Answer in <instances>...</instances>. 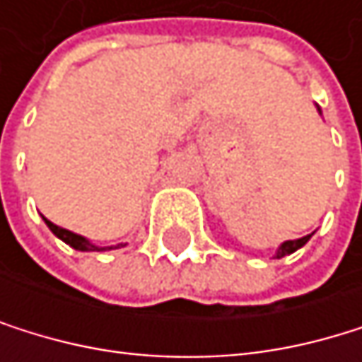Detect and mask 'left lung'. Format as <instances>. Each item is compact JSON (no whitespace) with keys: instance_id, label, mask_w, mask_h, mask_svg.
I'll return each mask as SVG.
<instances>
[{"instance_id":"1","label":"left lung","mask_w":362,"mask_h":362,"mask_svg":"<svg viewBox=\"0 0 362 362\" xmlns=\"http://www.w3.org/2000/svg\"><path fill=\"white\" fill-rule=\"evenodd\" d=\"M317 110H319V115H322V108L317 106ZM310 236H313V234H306V236H302V239H296V241H284V243L276 250V256H274V258H282V256H288V254L298 252L300 247H304V245L308 243Z\"/></svg>"}]
</instances>
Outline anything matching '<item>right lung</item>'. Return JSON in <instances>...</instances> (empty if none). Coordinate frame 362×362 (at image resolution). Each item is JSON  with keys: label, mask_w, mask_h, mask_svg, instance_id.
<instances>
[{"label": "right lung", "mask_w": 362, "mask_h": 362, "mask_svg": "<svg viewBox=\"0 0 362 362\" xmlns=\"http://www.w3.org/2000/svg\"><path fill=\"white\" fill-rule=\"evenodd\" d=\"M43 219H45V217H43ZM45 223H47V228L58 236L60 241H64L69 247H74V250H78V252H104V250H117V247H123V245H126V243H117V245L100 247V245H95L93 241H88L86 236L76 234V232H71V230H64V228H60V226L52 223L49 219H45Z\"/></svg>", "instance_id": "obj_1"}]
</instances>
